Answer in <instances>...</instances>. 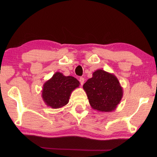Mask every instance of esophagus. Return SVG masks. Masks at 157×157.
I'll return each mask as SVG.
<instances>
[{"instance_id": "obj_1", "label": "esophagus", "mask_w": 157, "mask_h": 157, "mask_svg": "<svg viewBox=\"0 0 157 157\" xmlns=\"http://www.w3.org/2000/svg\"><path fill=\"white\" fill-rule=\"evenodd\" d=\"M79 82H80V83L82 85L84 84V78H83V77H80V78H79Z\"/></svg>"}]
</instances>
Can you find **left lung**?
<instances>
[{"label":"left lung","instance_id":"obj_1","mask_svg":"<svg viewBox=\"0 0 157 157\" xmlns=\"http://www.w3.org/2000/svg\"><path fill=\"white\" fill-rule=\"evenodd\" d=\"M83 89L92 108L100 112L115 110L123 96L122 87L116 76L102 69L94 71Z\"/></svg>","mask_w":157,"mask_h":157}]
</instances>
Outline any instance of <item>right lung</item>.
Wrapping results in <instances>:
<instances>
[{
  "label": "right lung",
  "mask_w": 157,
  "mask_h": 157,
  "mask_svg": "<svg viewBox=\"0 0 157 157\" xmlns=\"http://www.w3.org/2000/svg\"><path fill=\"white\" fill-rule=\"evenodd\" d=\"M80 85L78 80L71 76H64L56 72L44 84L42 98L46 105L59 109L69 103L71 94Z\"/></svg>",
  "instance_id": "1"
}]
</instances>
